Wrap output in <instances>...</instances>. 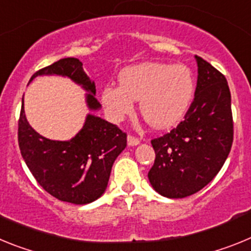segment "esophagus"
Returning <instances> with one entry per match:
<instances>
[{"instance_id":"1","label":"esophagus","mask_w":251,"mask_h":251,"mask_svg":"<svg viewBox=\"0 0 251 251\" xmlns=\"http://www.w3.org/2000/svg\"><path fill=\"white\" fill-rule=\"evenodd\" d=\"M127 142H128V146H137V145H139V139L137 138V137H134V136H128V138H127Z\"/></svg>"}]
</instances>
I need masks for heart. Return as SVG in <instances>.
<instances>
[{
  "label": "heart",
  "mask_w": 251,
  "mask_h": 251,
  "mask_svg": "<svg viewBox=\"0 0 251 251\" xmlns=\"http://www.w3.org/2000/svg\"><path fill=\"white\" fill-rule=\"evenodd\" d=\"M119 86L108 85L101 101L113 121L133 112V100H141L142 117L154 128H168L183 118L192 103L195 80L186 65L147 61L123 69Z\"/></svg>",
  "instance_id": "heart-1"
}]
</instances>
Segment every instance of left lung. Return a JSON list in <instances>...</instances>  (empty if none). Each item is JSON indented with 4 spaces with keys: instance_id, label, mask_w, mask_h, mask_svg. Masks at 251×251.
I'll return each mask as SVG.
<instances>
[{
    "instance_id": "1",
    "label": "left lung",
    "mask_w": 251,
    "mask_h": 251,
    "mask_svg": "<svg viewBox=\"0 0 251 251\" xmlns=\"http://www.w3.org/2000/svg\"><path fill=\"white\" fill-rule=\"evenodd\" d=\"M195 59L197 85L185 118L170 133L151 141L156 159L148 179L168 199L187 197L211 182L229 156L234 139L226 77L202 57Z\"/></svg>"
}]
</instances>
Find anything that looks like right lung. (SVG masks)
<instances>
[{
  "label": "right lung",
  "mask_w": 251,
  "mask_h": 251,
  "mask_svg": "<svg viewBox=\"0 0 251 251\" xmlns=\"http://www.w3.org/2000/svg\"><path fill=\"white\" fill-rule=\"evenodd\" d=\"M37 75H61L89 92L86 105L98 110L95 84L85 74L83 63L75 57L60 59L41 69ZM19 146L22 158L39 185L57 200L75 205L95 201L105 191L115 158L127 146V134L117 126L86 115L80 132L70 141H51L28 124L22 99L19 119Z\"/></svg>",
  "instance_id": "1"
}]
</instances>
